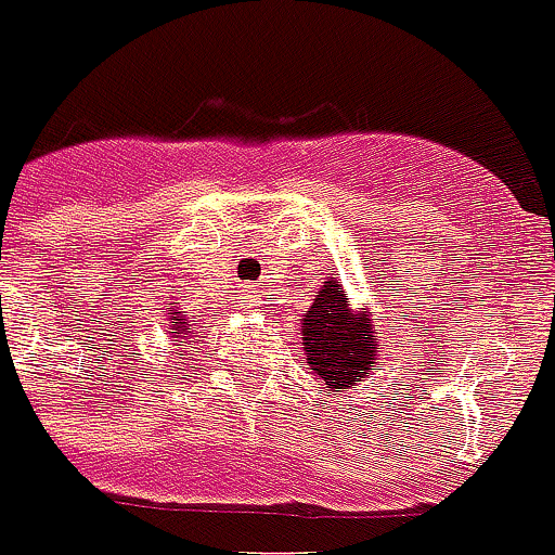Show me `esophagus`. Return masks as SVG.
<instances>
[{
  "label": "esophagus",
  "mask_w": 555,
  "mask_h": 555,
  "mask_svg": "<svg viewBox=\"0 0 555 555\" xmlns=\"http://www.w3.org/2000/svg\"><path fill=\"white\" fill-rule=\"evenodd\" d=\"M258 302H261V300H258V294H255V292H249V300H247V306H258Z\"/></svg>",
  "instance_id": "esophagus-1"
}]
</instances>
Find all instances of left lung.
<instances>
[{
  "label": "left lung",
  "mask_w": 555,
  "mask_h": 555,
  "mask_svg": "<svg viewBox=\"0 0 555 555\" xmlns=\"http://www.w3.org/2000/svg\"><path fill=\"white\" fill-rule=\"evenodd\" d=\"M302 350L308 366L327 391L356 386L370 375L380 352L370 308L356 313L338 281H325L302 320Z\"/></svg>",
  "instance_id": "1"
}]
</instances>
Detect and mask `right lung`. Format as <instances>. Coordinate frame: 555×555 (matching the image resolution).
<instances>
[{"label":"right lung","instance_id":"obj_1","mask_svg":"<svg viewBox=\"0 0 555 555\" xmlns=\"http://www.w3.org/2000/svg\"><path fill=\"white\" fill-rule=\"evenodd\" d=\"M171 325H169V336L178 341V338H189L191 336V325L185 322V313L183 311H175V317H171Z\"/></svg>","mask_w":555,"mask_h":555}]
</instances>
